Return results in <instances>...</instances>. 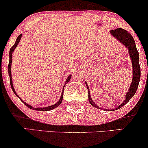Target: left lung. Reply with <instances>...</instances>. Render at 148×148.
I'll use <instances>...</instances> for the list:
<instances>
[{
	"instance_id": "1",
	"label": "left lung",
	"mask_w": 148,
	"mask_h": 148,
	"mask_svg": "<svg viewBox=\"0 0 148 148\" xmlns=\"http://www.w3.org/2000/svg\"><path fill=\"white\" fill-rule=\"evenodd\" d=\"M110 34L114 36V37L116 40L122 43L124 47H126L128 51V53H129V56L132 62V66H133V78H132V82L130 84V86L128 89V91L127 93L126 94L125 99L122 104H120L119 106H118L116 108L112 109V111L117 110V109L121 108L123 107L124 105H126L130 99L133 97L135 95L136 91H137L138 86H139V83L140 81V77H141V69H140L139 66V52H138L137 47H136V45L135 43V40L133 38L131 34L129 32H128L127 30H125L122 28H117V29L112 30L109 31ZM86 85L87 86L88 90V101L90 104L97 109H101V107L96 104L94 102L91 98L89 88H88V86L87 82H85ZM103 109L105 111H112V109Z\"/></svg>"
}]
</instances>
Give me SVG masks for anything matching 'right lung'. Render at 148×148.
Masks as SVG:
<instances>
[{
  "instance_id": "obj_1",
  "label": "right lung",
  "mask_w": 148,
  "mask_h": 148,
  "mask_svg": "<svg viewBox=\"0 0 148 148\" xmlns=\"http://www.w3.org/2000/svg\"><path fill=\"white\" fill-rule=\"evenodd\" d=\"M22 34H21L19 35L18 37H17V39H16V41H15V43L14 45L10 49V51H9V64H8V73H9V79H10V84H11V89H12V90L13 92L15 95L18 97L19 99H20V101H22L23 103H24L25 105L27 106L28 108L31 109H33V110H36V111H50V110H52V109L56 108L57 107H58L59 105L61 104V103H62V99H63V92H64V88L66 84L68 83L69 82L71 77V75H69L68 76V77L66 78V82H65V84L64 86H63V88H62V94H61V96H60V99L58 101V102L56 103H55V104H53L52 105H50V106H47V107H34L33 106H31V105H28L26 103V102H24L23 100L21 99V98L19 97L18 95V94L16 93V92L15 91V89H14V87H13V82H12V76H11V63H12V54H13V51L15 50V49L17 47V45H18V43H20V41L21 40V38H22Z\"/></svg>"
}]
</instances>
